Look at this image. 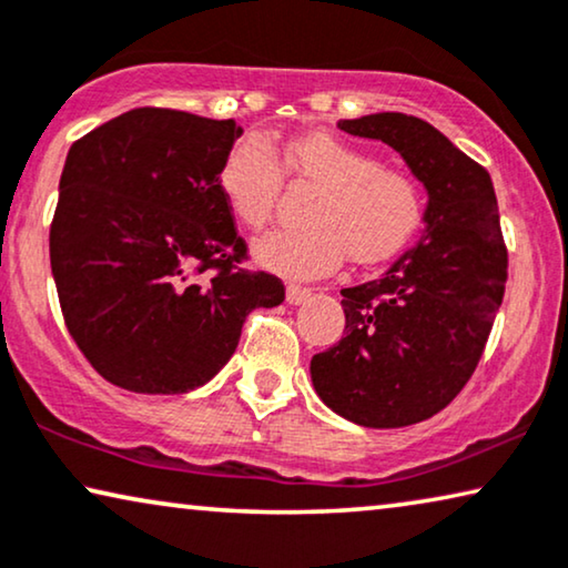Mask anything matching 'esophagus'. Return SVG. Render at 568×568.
I'll use <instances>...</instances> for the list:
<instances>
[{
	"mask_svg": "<svg viewBox=\"0 0 568 568\" xmlns=\"http://www.w3.org/2000/svg\"><path fill=\"white\" fill-rule=\"evenodd\" d=\"M312 297L310 286H300V284H290L286 286V302L290 304H302Z\"/></svg>",
	"mask_w": 568,
	"mask_h": 568,
	"instance_id": "esophagus-1",
	"label": "esophagus"
}]
</instances>
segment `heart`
<instances>
[{
  "label": "heart",
  "mask_w": 568,
  "mask_h": 568,
  "mask_svg": "<svg viewBox=\"0 0 568 568\" xmlns=\"http://www.w3.org/2000/svg\"><path fill=\"white\" fill-rule=\"evenodd\" d=\"M284 166L297 182L317 186L307 225L261 237L256 258L286 276H317L341 264H379L405 248L425 220V189L413 174L384 166L379 155L331 133H304L284 145V163L264 135H245L220 171L237 223L261 230L284 189Z\"/></svg>",
  "instance_id": "obj_1"
}]
</instances>
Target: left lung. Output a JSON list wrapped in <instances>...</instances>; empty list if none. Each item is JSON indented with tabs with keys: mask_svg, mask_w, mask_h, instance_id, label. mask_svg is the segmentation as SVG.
<instances>
[{
	"mask_svg": "<svg viewBox=\"0 0 568 568\" xmlns=\"http://www.w3.org/2000/svg\"><path fill=\"white\" fill-rule=\"evenodd\" d=\"M338 128L405 159L427 192L425 230L384 276L341 290L345 335L312 356V384L356 425H415L471 379L503 304L507 248L495 186L487 169L413 114H366Z\"/></svg>",
	"mask_w": 568,
	"mask_h": 568,
	"instance_id": "obj_1",
	"label": "left lung"
}]
</instances>
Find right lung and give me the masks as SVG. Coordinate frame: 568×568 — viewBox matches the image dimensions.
<instances>
[{
	"instance_id": "add662e5",
	"label": "right lung",
	"mask_w": 568,
	"mask_h": 568,
	"mask_svg": "<svg viewBox=\"0 0 568 568\" xmlns=\"http://www.w3.org/2000/svg\"><path fill=\"white\" fill-rule=\"evenodd\" d=\"M235 120L138 106L65 155L51 271L71 338L94 372L138 394L207 384L245 317L284 302L282 278L241 264L220 171Z\"/></svg>"
}]
</instances>
